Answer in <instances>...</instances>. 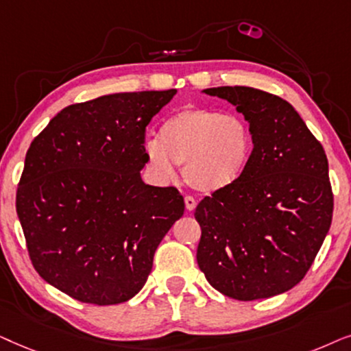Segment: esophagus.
<instances>
[{
	"label": "esophagus",
	"mask_w": 351,
	"mask_h": 351,
	"mask_svg": "<svg viewBox=\"0 0 351 351\" xmlns=\"http://www.w3.org/2000/svg\"><path fill=\"white\" fill-rule=\"evenodd\" d=\"M184 205H186V210L193 212V210L197 207V200H195L193 195H186V197H184Z\"/></svg>",
	"instance_id": "esophagus-1"
}]
</instances>
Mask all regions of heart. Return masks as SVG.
Returning <instances> with one entry per match:
<instances>
[{"label":"heart","mask_w":351,"mask_h":351,"mask_svg":"<svg viewBox=\"0 0 351 351\" xmlns=\"http://www.w3.org/2000/svg\"><path fill=\"white\" fill-rule=\"evenodd\" d=\"M254 151L250 125L239 115L215 109H184L163 121L158 139L144 143L147 165L162 180L183 165L186 183L217 193L241 180Z\"/></svg>","instance_id":"obj_1"}]
</instances>
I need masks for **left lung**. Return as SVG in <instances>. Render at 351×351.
Segmentation results:
<instances>
[{"label": "left lung", "instance_id": "1", "mask_svg": "<svg viewBox=\"0 0 351 351\" xmlns=\"http://www.w3.org/2000/svg\"><path fill=\"white\" fill-rule=\"evenodd\" d=\"M249 121L254 151L241 180L195 208L199 268L223 295L250 302L291 291L328 236L334 195L321 143L287 101L250 86L204 90Z\"/></svg>", "mask_w": 351, "mask_h": 351}]
</instances>
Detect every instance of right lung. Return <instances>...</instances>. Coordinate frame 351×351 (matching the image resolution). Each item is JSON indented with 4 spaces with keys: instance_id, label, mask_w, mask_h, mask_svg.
I'll use <instances>...</instances> for the list:
<instances>
[{
    "instance_id": "1",
    "label": "right lung",
    "mask_w": 351,
    "mask_h": 351,
    "mask_svg": "<svg viewBox=\"0 0 351 351\" xmlns=\"http://www.w3.org/2000/svg\"><path fill=\"white\" fill-rule=\"evenodd\" d=\"M176 90L114 93L65 107L32 141L16 208L30 260L75 300L117 305L141 291L184 213L175 188L146 184L144 132Z\"/></svg>"
}]
</instances>
